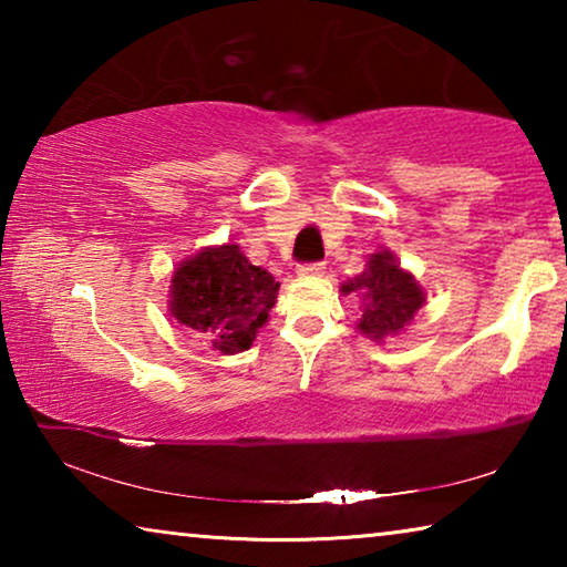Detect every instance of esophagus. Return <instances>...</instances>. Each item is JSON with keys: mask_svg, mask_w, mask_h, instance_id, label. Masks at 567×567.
Listing matches in <instances>:
<instances>
[{"mask_svg": "<svg viewBox=\"0 0 567 567\" xmlns=\"http://www.w3.org/2000/svg\"><path fill=\"white\" fill-rule=\"evenodd\" d=\"M322 270H324V262H305L297 267V275L310 277V275H322Z\"/></svg>", "mask_w": 567, "mask_h": 567, "instance_id": "esophagus-1", "label": "esophagus"}]
</instances>
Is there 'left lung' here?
<instances>
[{
	"label": "left lung",
	"instance_id": "1",
	"mask_svg": "<svg viewBox=\"0 0 567 567\" xmlns=\"http://www.w3.org/2000/svg\"><path fill=\"white\" fill-rule=\"evenodd\" d=\"M342 292L362 295V320L358 330L370 340L402 332L425 302V290L415 277L402 270L390 249L370 255L364 272L342 285Z\"/></svg>",
	"mask_w": 567,
	"mask_h": 567
}]
</instances>
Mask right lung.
<instances>
[{
    "label": "right lung",
    "instance_id": "obj_1",
    "mask_svg": "<svg viewBox=\"0 0 567 567\" xmlns=\"http://www.w3.org/2000/svg\"><path fill=\"white\" fill-rule=\"evenodd\" d=\"M280 282L247 260L239 245L199 249L172 275L169 312L215 350H249L267 322Z\"/></svg>",
    "mask_w": 567,
    "mask_h": 567
}]
</instances>
